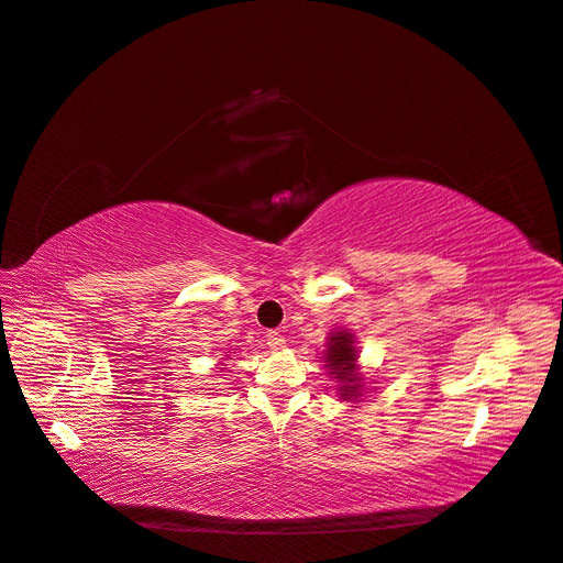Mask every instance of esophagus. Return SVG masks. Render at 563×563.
<instances>
[{"mask_svg": "<svg viewBox=\"0 0 563 563\" xmlns=\"http://www.w3.org/2000/svg\"><path fill=\"white\" fill-rule=\"evenodd\" d=\"M266 344H269L274 351L285 349V338L280 333H276V331H269V333H266Z\"/></svg>", "mask_w": 563, "mask_h": 563, "instance_id": "1", "label": "esophagus"}]
</instances>
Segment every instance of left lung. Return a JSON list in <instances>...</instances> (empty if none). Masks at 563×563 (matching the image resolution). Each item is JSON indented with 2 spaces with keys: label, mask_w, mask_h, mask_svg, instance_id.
<instances>
[{
  "label": "left lung",
  "mask_w": 563,
  "mask_h": 563,
  "mask_svg": "<svg viewBox=\"0 0 563 563\" xmlns=\"http://www.w3.org/2000/svg\"><path fill=\"white\" fill-rule=\"evenodd\" d=\"M323 363L338 380L340 399H358L363 397V374L358 372V349L351 331H333L323 351Z\"/></svg>",
  "instance_id": "8db88e82"
}]
</instances>
